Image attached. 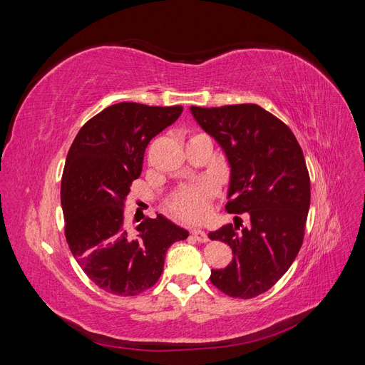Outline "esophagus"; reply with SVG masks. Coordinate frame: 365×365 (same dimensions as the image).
<instances>
[{"label":"esophagus","instance_id":"esophagus-1","mask_svg":"<svg viewBox=\"0 0 365 365\" xmlns=\"http://www.w3.org/2000/svg\"><path fill=\"white\" fill-rule=\"evenodd\" d=\"M192 235H193V237H195L197 242H207V240H208V236H207L205 231H202V230H200V228L192 230Z\"/></svg>","mask_w":365,"mask_h":365}]
</instances>
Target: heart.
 Returning <instances> with one entry per match:
<instances>
[{"mask_svg":"<svg viewBox=\"0 0 365 365\" xmlns=\"http://www.w3.org/2000/svg\"><path fill=\"white\" fill-rule=\"evenodd\" d=\"M213 193L215 187L210 182L185 187L172 197L169 205L176 216L187 220H200L207 215L208 197Z\"/></svg>","mask_w":365,"mask_h":365,"instance_id":"1","label":"heart"}]
</instances>
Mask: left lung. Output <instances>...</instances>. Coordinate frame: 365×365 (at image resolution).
<instances>
[{"instance_id":"1","label":"left lung","mask_w":365,"mask_h":365,"mask_svg":"<svg viewBox=\"0 0 365 365\" xmlns=\"http://www.w3.org/2000/svg\"><path fill=\"white\" fill-rule=\"evenodd\" d=\"M190 113L227 157L225 210L248 213L245 227L236 222L208 233L233 251L228 267L212 269L210 280L230 297H257L289 269L303 244L311 204L303 150L292 130L259 105L190 106Z\"/></svg>"}]
</instances>
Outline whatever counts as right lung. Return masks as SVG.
<instances>
[{"label":"right lung","instance_id":"right-lung-1","mask_svg":"<svg viewBox=\"0 0 365 365\" xmlns=\"http://www.w3.org/2000/svg\"><path fill=\"white\" fill-rule=\"evenodd\" d=\"M181 113L182 106H108L86 121L68 150L61 182L65 237L83 272L109 294L130 297L152 288L169 247L189 236L163 215L134 228L125 220V201L149 141Z\"/></svg>","mask_w":365,"mask_h":365}]
</instances>
